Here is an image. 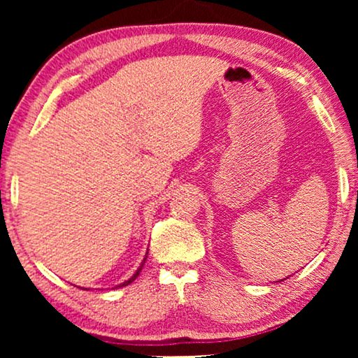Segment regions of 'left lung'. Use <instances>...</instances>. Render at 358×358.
<instances>
[{
	"mask_svg": "<svg viewBox=\"0 0 358 358\" xmlns=\"http://www.w3.org/2000/svg\"><path fill=\"white\" fill-rule=\"evenodd\" d=\"M287 278H288V277H287Z\"/></svg>",
	"mask_w": 358,
	"mask_h": 358,
	"instance_id": "8db88e82",
	"label": "left lung"
}]
</instances>
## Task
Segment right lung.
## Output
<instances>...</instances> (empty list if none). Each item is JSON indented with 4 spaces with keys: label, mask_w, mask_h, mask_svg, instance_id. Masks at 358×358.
I'll use <instances>...</instances> for the list:
<instances>
[{
    "label": "right lung",
    "mask_w": 358,
    "mask_h": 358,
    "mask_svg": "<svg viewBox=\"0 0 358 358\" xmlns=\"http://www.w3.org/2000/svg\"><path fill=\"white\" fill-rule=\"evenodd\" d=\"M146 254H148V252H146ZM145 261H146V256H145V259H143V262H141V266L138 267V268H136V272L134 273V275H131L130 278H129V280H125L124 283H120V285H117V287H114V288H120V287H125V285H130V283L131 282H134L135 280V278L136 277H138L140 275V272H141V268H143V264H145ZM86 290H87V288H86Z\"/></svg>",
    "instance_id": "right-lung-1"
}]
</instances>
